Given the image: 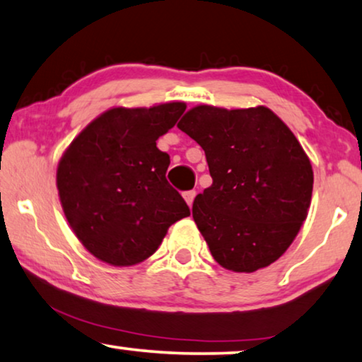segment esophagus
I'll use <instances>...</instances> for the list:
<instances>
[{"label":"esophagus","mask_w":362,"mask_h":362,"mask_svg":"<svg viewBox=\"0 0 362 362\" xmlns=\"http://www.w3.org/2000/svg\"><path fill=\"white\" fill-rule=\"evenodd\" d=\"M182 197H185V201H186L187 206L191 207L194 197H196V191H186V192H182Z\"/></svg>","instance_id":"esophagus-1"}]
</instances>
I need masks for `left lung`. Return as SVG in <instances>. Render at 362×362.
Returning a JSON list of instances; mask_svg holds the SVG:
<instances>
[{"instance_id": "8db88e82", "label": "left lung", "mask_w": 362, "mask_h": 362, "mask_svg": "<svg viewBox=\"0 0 362 362\" xmlns=\"http://www.w3.org/2000/svg\"><path fill=\"white\" fill-rule=\"evenodd\" d=\"M177 129L206 151L212 186L197 194L192 217L214 259L233 272H255L294 242L312 201L313 170L292 130L256 106L199 104Z\"/></svg>"}]
</instances>
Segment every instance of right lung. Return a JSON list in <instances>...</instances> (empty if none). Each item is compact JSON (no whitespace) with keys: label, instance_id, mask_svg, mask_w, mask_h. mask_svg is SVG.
<instances>
[{"label":"right lung","instance_id":"right-lung-1","mask_svg":"<svg viewBox=\"0 0 362 362\" xmlns=\"http://www.w3.org/2000/svg\"><path fill=\"white\" fill-rule=\"evenodd\" d=\"M186 104L107 109L66 146L57 166V189L70 228L103 263L127 268L150 258L168 228L189 216L168 185L170 156L156 140L176 124Z\"/></svg>","mask_w":362,"mask_h":362}]
</instances>
